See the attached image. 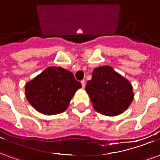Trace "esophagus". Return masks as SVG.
Returning a JSON list of instances; mask_svg holds the SVG:
<instances>
[{
    "instance_id": "34e87169",
    "label": "esophagus",
    "mask_w": 160,
    "mask_h": 160,
    "mask_svg": "<svg viewBox=\"0 0 160 160\" xmlns=\"http://www.w3.org/2000/svg\"><path fill=\"white\" fill-rule=\"evenodd\" d=\"M80 83H81V86H82V88H85V86H86V81L85 80H81L80 81Z\"/></svg>"
}]
</instances>
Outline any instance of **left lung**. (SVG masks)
<instances>
[{
  "instance_id": "left-lung-1",
  "label": "left lung",
  "mask_w": 160,
  "mask_h": 160,
  "mask_svg": "<svg viewBox=\"0 0 160 160\" xmlns=\"http://www.w3.org/2000/svg\"><path fill=\"white\" fill-rule=\"evenodd\" d=\"M132 90L130 81L110 66L96 68L86 86L93 108L107 116H116L128 108L134 98Z\"/></svg>"
}]
</instances>
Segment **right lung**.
Listing matches in <instances>:
<instances>
[{
	"label": "right lung",
	"instance_id": "obj_1",
	"mask_svg": "<svg viewBox=\"0 0 160 160\" xmlns=\"http://www.w3.org/2000/svg\"><path fill=\"white\" fill-rule=\"evenodd\" d=\"M81 84L70 71L48 67L25 85L27 100L38 112L53 115L64 112Z\"/></svg>",
	"mask_w": 160,
	"mask_h": 160
}]
</instances>
